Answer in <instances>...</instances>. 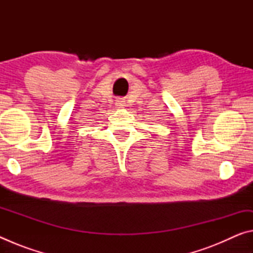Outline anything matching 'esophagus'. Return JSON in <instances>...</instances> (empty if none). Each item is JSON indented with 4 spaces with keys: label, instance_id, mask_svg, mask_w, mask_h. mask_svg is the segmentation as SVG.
<instances>
[{
    "label": "esophagus",
    "instance_id": "34e87169",
    "mask_svg": "<svg viewBox=\"0 0 253 253\" xmlns=\"http://www.w3.org/2000/svg\"><path fill=\"white\" fill-rule=\"evenodd\" d=\"M116 106L124 107L125 106V100H124L123 98H118V99H116Z\"/></svg>",
    "mask_w": 253,
    "mask_h": 253
}]
</instances>
